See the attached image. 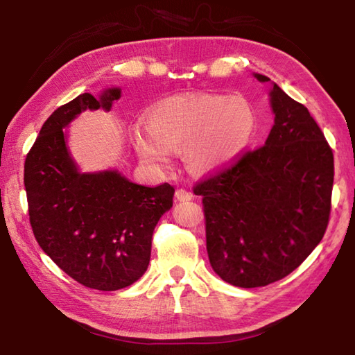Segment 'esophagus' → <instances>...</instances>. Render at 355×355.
Here are the masks:
<instances>
[{"label": "esophagus", "mask_w": 355, "mask_h": 355, "mask_svg": "<svg viewBox=\"0 0 355 355\" xmlns=\"http://www.w3.org/2000/svg\"><path fill=\"white\" fill-rule=\"evenodd\" d=\"M175 197H177V200H180V202H188V200L194 199V196H192V192L186 191V189H177Z\"/></svg>", "instance_id": "34e87169"}]
</instances>
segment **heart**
I'll return each instance as SVG.
<instances>
[{
	"instance_id": "1",
	"label": "heart",
	"mask_w": 355,
	"mask_h": 355,
	"mask_svg": "<svg viewBox=\"0 0 355 355\" xmlns=\"http://www.w3.org/2000/svg\"><path fill=\"white\" fill-rule=\"evenodd\" d=\"M147 130H133V144L144 163L164 167L172 152L184 148L186 163L197 173L232 166L254 139L258 114L241 95H177L147 112Z\"/></svg>"
}]
</instances>
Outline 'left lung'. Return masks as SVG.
<instances>
[{"instance_id": "8db88e82", "label": "left lung", "mask_w": 355, "mask_h": 355, "mask_svg": "<svg viewBox=\"0 0 355 355\" xmlns=\"http://www.w3.org/2000/svg\"><path fill=\"white\" fill-rule=\"evenodd\" d=\"M269 103L274 125L264 146L194 188L203 197L209 264L222 280L241 288L286 277L320 244L329 224L332 150L307 107L275 83Z\"/></svg>"}]
</instances>
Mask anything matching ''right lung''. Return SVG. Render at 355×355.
<instances>
[{"mask_svg":"<svg viewBox=\"0 0 355 355\" xmlns=\"http://www.w3.org/2000/svg\"><path fill=\"white\" fill-rule=\"evenodd\" d=\"M107 87L81 94L51 114L25 161L29 222L42 250L81 285L100 291L130 286L147 271L158 220L172 208L173 186L148 188L116 169L83 172L67 127L86 110L110 111Z\"/></svg>","mask_w":355,"mask_h":355,"instance_id":"add662e5","label":"right lung"}]
</instances>
